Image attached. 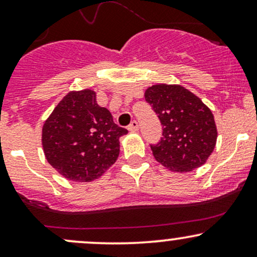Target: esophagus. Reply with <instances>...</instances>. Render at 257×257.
I'll return each mask as SVG.
<instances>
[{"label": "esophagus", "mask_w": 257, "mask_h": 257, "mask_svg": "<svg viewBox=\"0 0 257 257\" xmlns=\"http://www.w3.org/2000/svg\"><path fill=\"white\" fill-rule=\"evenodd\" d=\"M128 129H129V131H131V132H137L138 129H139V124H138L137 120H132L131 124L128 125Z\"/></svg>", "instance_id": "obj_1"}]
</instances>
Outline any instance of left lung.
<instances>
[{
    "mask_svg": "<svg viewBox=\"0 0 257 257\" xmlns=\"http://www.w3.org/2000/svg\"><path fill=\"white\" fill-rule=\"evenodd\" d=\"M162 124V138L151 144L155 158L172 172H191L214 151L217 131L211 111L181 85L156 84L145 91Z\"/></svg>",
    "mask_w": 257,
    "mask_h": 257,
    "instance_id": "obj_1",
    "label": "left lung"
}]
</instances>
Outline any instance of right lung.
<instances>
[{
	"mask_svg": "<svg viewBox=\"0 0 257 257\" xmlns=\"http://www.w3.org/2000/svg\"><path fill=\"white\" fill-rule=\"evenodd\" d=\"M126 133L113 122L107 108L98 105L93 90L71 91L44 123L43 151L64 178L93 181L118 158L119 138Z\"/></svg>",
	"mask_w": 257,
	"mask_h": 257,
	"instance_id": "1",
	"label": "right lung"
}]
</instances>
